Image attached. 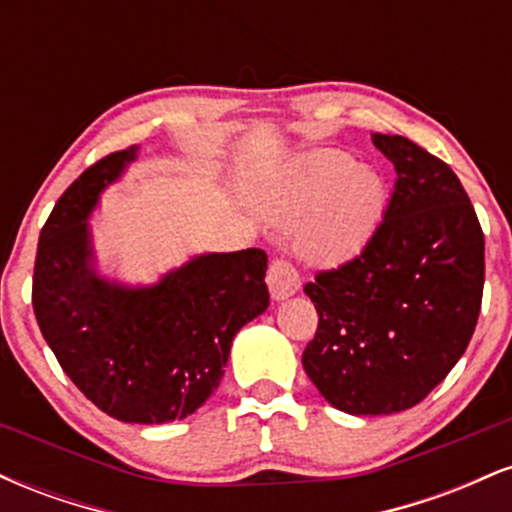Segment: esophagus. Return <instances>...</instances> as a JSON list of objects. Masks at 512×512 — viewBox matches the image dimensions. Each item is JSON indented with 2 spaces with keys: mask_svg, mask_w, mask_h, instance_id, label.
I'll use <instances>...</instances> for the list:
<instances>
[{
  "mask_svg": "<svg viewBox=\"0 0 512 512\" xmlns=\"http://www.w3.org/2000/svg\"><path fill=\"white\" fill-rule=\"evenodd\" d=\"M267 286L274 301H286V298L293 296V293L301 289V276H298L296 269H293V264H289L286 260H274L269 264Z\"/></svg>",
  "mask_w": 512,
  "mask_h": 512,
  "instance_id": "1",
  "label": "esophagus"
}]
</instances>
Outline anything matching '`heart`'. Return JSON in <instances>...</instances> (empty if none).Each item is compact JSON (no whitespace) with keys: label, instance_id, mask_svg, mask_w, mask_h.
<instances>
[{"label":"heart","instance_id":"heart-1","mask_svg":"<svg viewBox=\"0 0 512 512\" xmlns=\"http://www.w3.org/2000/svg\"><path fill=\"white\" fill-rule=\"evenodd\" d=\"M267 219L291 221V248L315 264H342L368 248L390 207V185L349 151L298 156L257 195Z\"/></svg>","mask_w":512,"mask_h":512}]
</instances>
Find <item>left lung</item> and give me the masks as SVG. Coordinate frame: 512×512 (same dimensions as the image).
Returning a JSON list of instances; mask_svg holds the SVG:
<instances>
[{
    "label": "left lung",
    "mask_w": 512,
    "mask_h": 512,
    "mask_svg": "<svg viewBox=\"0 0 512 512\" xmlns=\"http://www.w3.org/2000/svg\"><path fill=\"white\" fill-rule=\"evenodd\" d=\"M397 182L361 255L305 284L315 339L303 368L334 409H411L460 361L481 308L484 233L448 163L399 134H373Z\"/></svg>",
    "instance_id": "left-lung-1"
}]
</instances>
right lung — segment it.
I'll return each instance as SVG.
<instances>
[{"instance_id": "obj_1", "label": "right lung", "mask_w": 512, "mask_h": 512, "mask_svg": "<svg viewBox=\"0 0 512 512\" xmlns=\"http://www.w3.org/2000/svg\"><path fill=\"white\" fill-rule=\"evenodd\" d=\"M137 156L139 146L105 156L55 204L35 257L33 310L62 370L98 409L125 424H168L207 402L233 337L267 310V255L202 252L151 284L105 276L88 219Z\"/></svg>"}]
</instances>
